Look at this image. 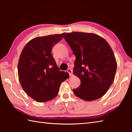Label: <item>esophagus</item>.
Masks as SVG:
<instances>
[{"label":"esophagus","instance_id":"34e87169","mask_svg":"<svg viewBox=\"0 0 132 132\" xmlns=\"http://www.w3.org/2000/svg\"><path fill=\"white\" fill-rule=\"evenodd\" d=\"M68 72L69 74V75H70V76H71V75H72V70L71 69H68Z\"/></svg>","mask_w":132,"mask_h":132}]
</instances>
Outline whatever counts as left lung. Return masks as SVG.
<instances>
[{
    "label": "left lung",
    "mask_w": 132,
    "mask_h": 132,
    "mask_svg": "<svg viewBox=\"0 0 132 132\" xmlns=\"http://www.w3.org/2000/svg\"><path fill=\"white\" fill-rule=\"evenodd\" d=\"M76 57L74 74L80 80L73 92L80 99L93 101L105 94L113 82L117 62L105 40L92 33L72 32L64 36Z\"/></svg>",
    "instance_id": "1"
}]
</instances>
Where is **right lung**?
<instances>
[{
	"label": "right lung",
	"instance_id": "obj_1",
	"mask_svg": "<svg viewBox=\"0 0 132 132\" xmlns=\"http://www.w3.org/2000/svg\"><path fill=\"white\" fill-rule=\"evenodd\" d=\"M65 33L32 39L20 55L18 76L22 88L29 96L40 103L54 99L62 82L69 74L60 71L51 53L53 47Z\"/></svg>",
	"mask_w": 132,
	"mask_h": 132
}]
</instances>
